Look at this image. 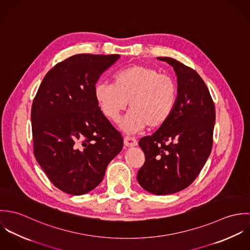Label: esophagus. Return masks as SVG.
<instances>
[{"label":"esophagus","mask_w":250,"mask_h":250,"mask_svg":"<svg viewBox=\"0 0 250 250\" xmlns=\"http://www.w3.org/2000/svg\"><path fill=\"white\" fill-rule=\"evenodd\" d=\"M124 144L127 147H133V146L138 145V141L133 137L126 136V137H124Z\"/></svg>","instance_id":"34e87169"}]
</instances>
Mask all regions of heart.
Masks as SVG:
<instances>
[{
    "label": "heart",
    "instance_id": "b5f03b06",
    "mask_svg": "<svg viewBox=\"0 0 250 250\" xmlns=\"http://www.w3.org/2000/svg\"><path fill=\"white\" fill-rule=\"evenodd\" d=\"M177 93L172 76L140 64L118 70L113 75V83L101 82L94 88L102 112L112 121L118 120L129 102L131 110L122 124L129 133L146 125L151 129L163 126L175 108Z\"/></svg>",
    "mask_w": 250,
    "mask_h": 250
}]
</instances>
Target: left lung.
<instances>
[{
  "instance_id": "obj_1",
  "label": "left lung",
  "mask_w": 250,
  "mask_h": 250,
  "mask_svg": "<svg viewBox=\"0 0 250 250\" xmlns=\"http://www.w3.org/2000/svg\"><path fill=\"white\" fill-rule=\"evenodd\" d=\"M158 59L176 72L178 96L169 119L140 140L145 162L137 178L145 190L165 195L188 188L203 168L213 147L215 108L197 72L174 59Z\"/></svg>"
}]
</instances>
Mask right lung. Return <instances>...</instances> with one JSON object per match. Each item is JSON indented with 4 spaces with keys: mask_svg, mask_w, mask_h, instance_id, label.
<instances>
[{
    "mask_svg": "<svg viewBox=\"0 0 250 250\" xmlns=\"http://www.w3.org/2000/svg\"><path fill=\"white\" fill-rule=\"evenodd\" d=\"M119 55L79 54L48 72L32 106L36 161L61 190L84 194L104 178L123 138L102 112L94 88Z\"/></svg>",
    "mask_w": 250,
    "mask_h": 250,
    "instance_id": "add662e5",
    "label": "right lung"
}]
</instances>
